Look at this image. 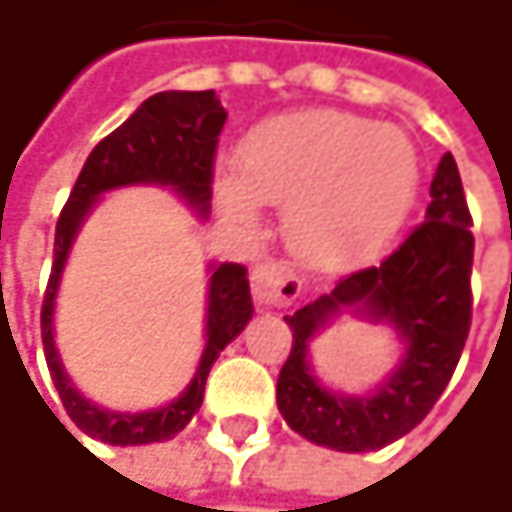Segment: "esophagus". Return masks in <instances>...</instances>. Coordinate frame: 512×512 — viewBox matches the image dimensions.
<instances>
[{
  "label": "esophagus",
  "instance_id": "obj_1",
  "mask_svg": "<svg viewBox=\"0 0 512 512\" xmlns=\"http://www.w3.org/2000/svg\"><path fill=\"white\" fill-rule=\"evenodd\" d=\"M299 290H302V284L287 266H281L275 260H260L252 266V296L257 305L269 308L278 302H293L299 296Z\"/></svg>",
  "mask_w": 512,
  "mask_h": 512
}]
</instances>
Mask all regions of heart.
I'll return each instance as SVG.
<instances>
[{
  "mask_svg": "<svg viewBox=\"0 0 512 512\" xmlns=\"http://www.w3.org/2000/svg\"><path fill=\"white\" fill-rule=\"evenodd\" d=\"M213 186L237 225H255L263 204L287 207L293 255L317 269H344L400 234L418 201L421 171L397 127L302 109L257 124L243 139L240 168L219 165Z\"/></svg>",
  "mask_w": 512,
  "mask_h": 512,
  "instance_id": "obj_1",
  "label": "heart"
}]
</instances>
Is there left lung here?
Segmentation results:
<instances>
[{"instance_id":"1","label":"left lung","mask_w":512,"mask_h":512,"mask_svg":"<svg viewBox=\"0 0 512 512\" xmlns=\"http://www.w3.org/2000/svg\"><path fill=\"white\" fill-rule=\"evenodd\" d=\"M424 225L379 266L344 275L329 293L287 314L293 350L275 385L278 412L302 439L341 454L379 451L415 430L442 397L471 326V216L460 168L445 154ZM344 313L388 325L398 364L370 392H341L313 370L310 347Z\"/></svg>"}]
</instances>
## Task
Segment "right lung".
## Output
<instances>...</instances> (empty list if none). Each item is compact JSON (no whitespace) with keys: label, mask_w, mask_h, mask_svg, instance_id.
<instances>
[{"label":"right lung","mask_w":512,"mask_h":512,"mask_svg":"<svg viewBox=\"0 0 512 512\" xmlns=\"http://www.w3.org/2000/svg\"><path fill=\"white\" fill-rule=\"evenodd\" d=\"M225 106L216 91H159L148 97L112 136H106L85 159L76 186L55 225V260L44 311L41 338L55 391L70 421L91 439L106 445H151L174 439L201 409L204 385L219 353L249 326L255 305L243 263H207V308H204V353L189 385L165 406L145 412H115L88 400L64 370L55 347V299L70 249L100 204L103 195L127 186L171 189L201 222L210 216L213 156L225 127Z\"/></svg>","instance_id":"add662e5"}]
</instances>
